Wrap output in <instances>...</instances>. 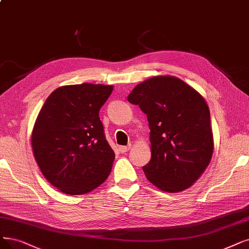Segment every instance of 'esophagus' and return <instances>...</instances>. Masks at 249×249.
<instances>
[{"mask_svg": "<svg viewBox=\"0 0 249 249\" xmlns=\"http://www.w3.org/2000/svg\"><path fill=\"white\" fill-rule=\"evenodd\" d=\"M130 149H131V145H128V146H119V152L125 153V152H127L128 150H130Z\"/></svg>", "mask_w": 249, "mask_h": 249, "instance_id": "esophagus-1", "label": "esophagus"}]
</instances>
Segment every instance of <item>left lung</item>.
<instances>
[{
	"label": "left lung",
	"instance_id": "1",
	"mask_svg": "<svg viewBox=\"0 0 249 249\" xmlns=\"http://www.w3.org/2000/svg\"><path fill=\"white\" fill-rule=\"evenodd\" d=\"M127 101L139 105L149 123L151 160L143 166L148 181L168 193L191 187L213 152L203 97L182 79L160 75L137 85Z\"/></svg>",
	"mask_w": 249,
	"mask_h": 249
}]
</instances>
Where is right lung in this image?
<instances>
[{"label": "right lung", "mask_w": 249, "mask_h": 249, "mask_svg": "<svg viewBox=\"0 0 249 249\" xmlns=\"http://www.w3.org/2000/svg\"><path fill=\"white\" fill-rule=\"evenodd\" d=\"M112 86H63L50 95L32 133L36 161L50 184L69 195H82L100 186L115 158L99 111Z\"/></svg>", "instance_id": "right-lung-1"}]
</instances>
